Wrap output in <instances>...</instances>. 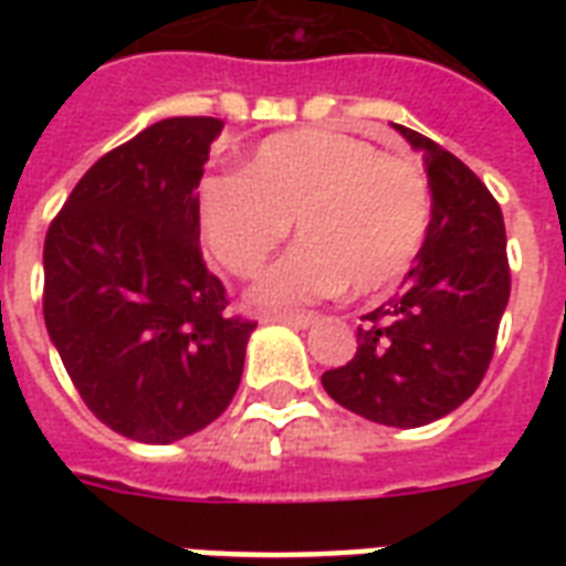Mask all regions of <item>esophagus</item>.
<instances>
[{
    "label": "esophagus",
    "instance_id": "esophagus-1",
    "mask_svg": "<svg viewBox=\"0 0 566 566\" xmlns=\"http://www.w3.org/2000/svg\"><path fill=\"white\" fill-rule=\"evenodd\" d=\"M264 323H284L293 328H308L314 323V314H264Z\"/></svg>",
    "mask_w": 566,
    "mask_h": 566
}]
</instances>
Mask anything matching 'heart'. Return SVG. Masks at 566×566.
<instances>
[{"label":"heart","mask_w":566,"mask_h":566,"mask_svg":"<svg viewBox=\"0 0 566 566\" xmlns=\"http://www.w3.org/2000/svg\"><path fill=\"white\" fill-rule=\"evenodd\" d=\"M205 247L231 275L252 279L293 234L300 243L252 287L258 308H296L394 287L420 255L431 226L422 164L378 153L335 128L266 137L243 170L211 176L196 196Z\"/></svg>","instance_id":"obj_1"}]
</instances>
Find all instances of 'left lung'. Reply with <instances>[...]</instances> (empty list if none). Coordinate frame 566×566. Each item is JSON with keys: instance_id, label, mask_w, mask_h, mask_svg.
I'll list each match as a JSON object with an SVG mask.
<instances>
[{"instance_id": "left-lung-1", "label": "left lung", "mask_w": 566, "mask_h": 566, "mask_svg": "<svg viewBox=\"0 0 566 566\" xmlns=\"http://www.w3.org/2000/svg\"><path fill=\"white\" fill-rule=\"evenodd\" d=\"M431 188V226L394 300L364 314L353 361L323 373L337 405L417 429L455 411L491 367L511 296L502 208L464 161L413 128Z\"/></svg>"}]
</instances>
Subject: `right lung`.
Wrapping results in <instances>:
<instances>
[{"label":"right lung","mask_w":566,"mask_h":566,"mask_svg":"<svg viewBox=\"0 0 566 566\" xmlns=\"http://www.w3.org/2000/svg\"><path fill=\"white\" fill-rule=\"evenodd\" d=\"M217 117H170L84 172L43 243V319L75 390L123 438L172 443L238 394L258 323L199 249Z\"/></svg>","instance_id":"obj_1"}]
</instances>
